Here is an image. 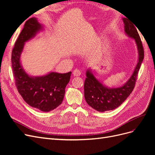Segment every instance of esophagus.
Instances as JSON below:
<instances>
[{"label":"esophagus","mask_w":155,"mask_h":155,"mask_svg":"<svg viewBox=\"0 0 155 155\" xmlns=\"http://www.w3.org/2000/svg\"><path fill=\"white\" fill-rule=\"evenodd\" d=\"M73 75L74 76H79L81 75V72L80 70H79L78 69H75L73 71Z\"/></svg>","instance_id":"34e87169"}]
</instances>
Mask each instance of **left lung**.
I'll use <instances>...</instances> for the list:
<instances>
[{
    "label": "left lung",
    "instance_id": "8db88e82",
    "mask_svg": "<svg viewBox=\"0 0 155 155\" xmlns=\"http://www.w3.org/2000/svg\"><path fill=\"white\" fill-rule=\"evenodd\" d=\"M125 31L134 40L138 46L139 58L134 72L124 85L118 88H109L103 85L94 76L87 70L84 83V95L88 105L99 112L111 110L118 107L133 92L135 87L137 76L144 58V50L137 30L128 18L123 19Z\"/></svg>",
    "mask_w": 155,
    "mask_h": 155
}]
</instances>
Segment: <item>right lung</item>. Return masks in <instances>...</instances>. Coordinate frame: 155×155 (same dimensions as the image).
<instances>
[{"instance_id":"obj_1","label":"right lung","mask_w":155,"mask_h":155,"mask_svg":"<svg viewBox=\"0 0 155 155\" xmlns=\"http://www.w3.org/2000/svg\"><path fill=\"white\" fill-rule=\"evenodd\" d=\"M41 29L42 26L35 18L26 21L12 50V66L15 85L23 100L32 107L49 112L61 104L71 72H50L41 77H31L24 71L20 63V55L25 43Z\"/></svg>"}]
</instances>
